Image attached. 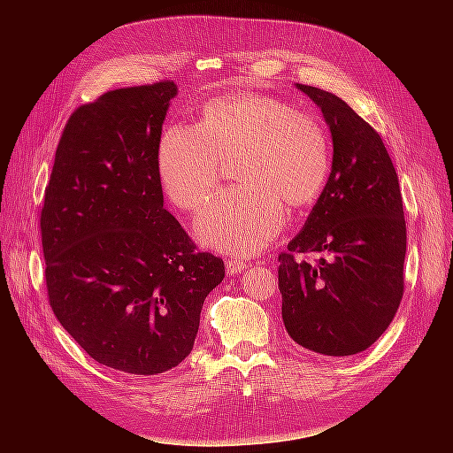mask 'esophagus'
I'll use <instances>...</instances> for the list:
<instances>
[{
    "instance_id": "obj_1",
    "label": "esophagus",
    "mask_w": 453,
    "mask_h": 453,
    "mask_svg": "<svg viewBox=\"0 0 453 453\" xmlns=\"http://www.w3.org/2000/svg\"><path fill=\"white\" fill-rule=\"evenodd\" d=\"M250 265L243 263V260H236V258H228L226 260V273L228 276H234V273L242 272V270H248Z\"/></svg>"
}]
</instances>
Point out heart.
Returning <instances> with one entry per match:
<instances>
[{
	"mask_svg": "<svg viewBox=\"0 0 453 453\" xmlns=\"http://www.w3.org/2000/svg\"><path fill=\"white\" fill-rule=\"evenodd\" d=\"M238 187L211 200L196 236L211 250L251 257L280 234L283 208L296 211L323 193L331 142L323 122L280 98L243 92L205 104L195 128L162 132L157 168L177 208L196 213L210 200L221 164H232Z\"/></svg>",
	"mask_w": 453,
	"mask_h": 453,
	"instance_id": "obj_1",
	"label": "heart"
}]
</instances>
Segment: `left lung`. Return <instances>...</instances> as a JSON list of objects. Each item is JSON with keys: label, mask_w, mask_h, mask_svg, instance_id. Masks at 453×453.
Returning <instances> with one entry per match:
<instances>
[{"label": "left lung", "mask_w": 453, "mask_h": 453, "mask_svg": "<svg viewBox=\"0 0 453 453\" xmlns=\"http://www.w3.org/2000/svg\"><path fill=\"white\" fill-rule=\"evenodd\" d=\"M333 135V170L308 221L280 253L287 333L313 353L348 357L370 348L404 293L406 223L393 162L380 134L336 94L296 85Z\"/></svg>", "instance_id": "obj_1"}]
</instances>
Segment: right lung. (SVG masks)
<instances>
[{"label":"right lung","mask_w":453,"mask_h":453,"mask_svg":"<svg viewBox=\"0 0 453 453\" xmlns=\"http://www.w3.org/2000/svg\"><path fill=\"white\" fill-rule=\"evenodd\" d=\"M173 81L127 87L67 119L41 210L49 304L94 361L162 374L193 351L225 263L164 210L157 149Z\"/></svg>","instance_id":"add662e5"}]
</instances>
